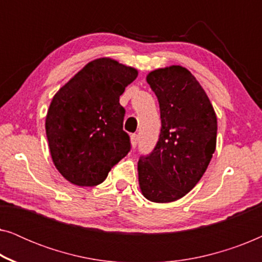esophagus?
Masks as SVG:
<instances>
[{
	"label": "esophagus",
	"mask_w": 262,
	"mask_h": 262,
	"mask_svg": "<svg viewBox=\"0 0 262 262\" xmlns=\"http://www.w3.org/2000/svg\"><path fill=\"white\" fill-rule=\"evenodd\" d=\"M138 141H139L138 135H136V134L131 135V144H132V146H134V148H136V146H137Z\"/></svg>",
	"instance_id": "obj_1"
}]
</instances>
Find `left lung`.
Wrapping results in <instances>:
<instances>
[{
  "mask_svg": "<svg viewBox=\"0 0 262 262\" xmlns=\"http://www.w3.org/2000/svg\"><path fill=\"white\" fill-rule=\"evenodd\" d=\"M160 105L161 132L155 148L138 161L143 195L170 203L187 194L205 173L216 150L217 118L206 93L184 67L146 76Z\"/></svg>",
  "mask_w": 262,
  "mask_h": 262,
  "instance_id": "obj_1",
  "label": "left lung"
}]
</instances>
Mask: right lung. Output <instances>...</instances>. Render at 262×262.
Instances as JSON below:
<instances>
[{
	"label": "right lung",
	"instance_id": "right-lung-1",
	"mask_svg": "<svg viewBox=\"0 0 262 262\" xmlns=\"http://www.w3.org/2000/svg\"><path fill=\"white\" fill-rule=\"evenodd\" d=\"M137 70L111 58L88 63L53 96L46 136L53 163L77 186H96L131 150L119 98Z\"/></svg>",
	"mask_w": 262,
	"mask_h": 262
}]
</instances>
